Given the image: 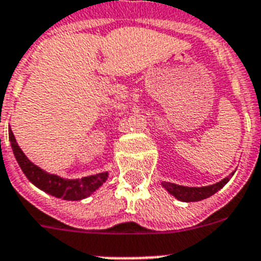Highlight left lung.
<instances>
[{"mask_svg": "<svg viewBox=\"0 0 261 261\" xmlns=\"http://www.w3.org/2000/svg\"><path fill=\"white\" fill-rule=\"evenodd\" d=\"M232 175H233V173H232ZM229 179L230 177H226L217 184L202 186V188H189V186H181L177 185V184H171V182H162V186L170 194H173L177 200L184 201V202H192V201L205 200L207 197L213 196L216 192L221 189L222 186H225V184Z\"/></svg>", "mask_w": 261, "mask_h": 261, "instance_id": "1", "label": "left lung"}]
</instances>
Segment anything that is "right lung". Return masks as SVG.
<instances>
[{
  "label": "right lung",
  "instance_id": "add662e5",
  "mask_svg": "<svg viewBox=\"0 0 261 261\" xmlns=\"http://www.w3.org/2000/svg\"><path fill=\"white\" fill-rule=\"evenodd\" d=\"M9 141L13 149V154L16 156L17 162L20 165L21 170L24 171L27 178L37 186L39 189L44 190L45 193L55 196L57 198L68 201L83 200L86 197L91 196L96 189H99L109 177V173H99L95 175H88L83 177L80 179H64L56 174H49L35 164H32L28 160L20 146L16 142V138L13 135V131L9 127Z\"/></svg>",
  "mask_w": 261,
  "mask_h": 261
}]
</instances>
